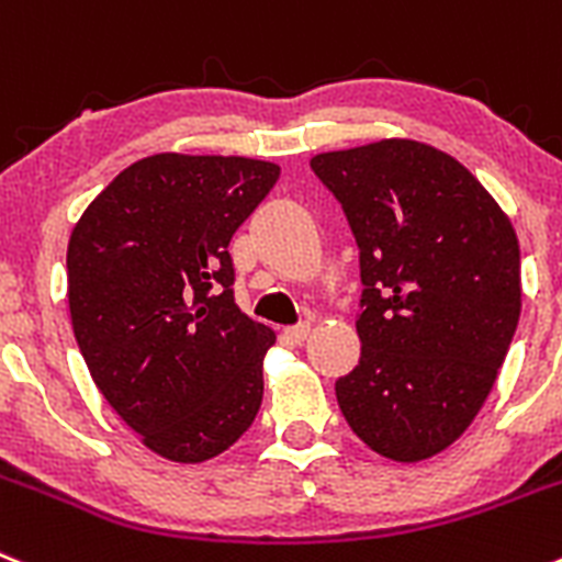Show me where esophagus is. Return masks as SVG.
Masks as SVG:
<instances>
[{
    "label": "esophagus",
    "mask_w": 562,
    "mask_h": 562,
    "mask_svg": "<svg viewBox=\"0 0 562 562\" xmlns=\"http://www.w3.org/2000/svg\"><path fill=\"white\" fill-rule=\"evenodd\" d=\"M307 335H311V324H299V327H288L285 333H282V338L293 346H302L307 340Z\"/></svg>",
    "instance_id": "obj_1"
}]
</instances>
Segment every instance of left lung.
Segmentation results:
<instances>
[{
  "instance_id": "left-lung-1",
  "label": "left lung",
  "mask_w": 562,
  "mask_h": 562,
  "mask_svg": "<svg viewBox=\"0 0 562 562\" xmlns=\"http://www.w3.org/2000/svg\"><path fill=\"white\" fill-rule=\"evenodd\" d=\"M311 169L360 249V363L335 382L352 432L400 463L465 432L521 313L510 218L465 166L418 140L324 151Z\"/></svg>"
}]
</instances>
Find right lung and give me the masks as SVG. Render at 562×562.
Listing matches in <instances>:
<instances>
[{
  "label": "right lung",
  "mask_w": 562,
  "mask_h": 562,
  "mask_svg": "<svg viewBox=\"0 0 562 562\" xmlns=\"http://www.w3.org/2000/svg\"><path fill=\"white\" fill-rule=\"evenodd\" d=\"M277 177L280 166L249 157H144L68 240L77 346L108 405L160 458H216L260 411L274 333L235 305L227 246Z\"/></svg>",
  "instance_id": "add662e5"
}]
</instances>
